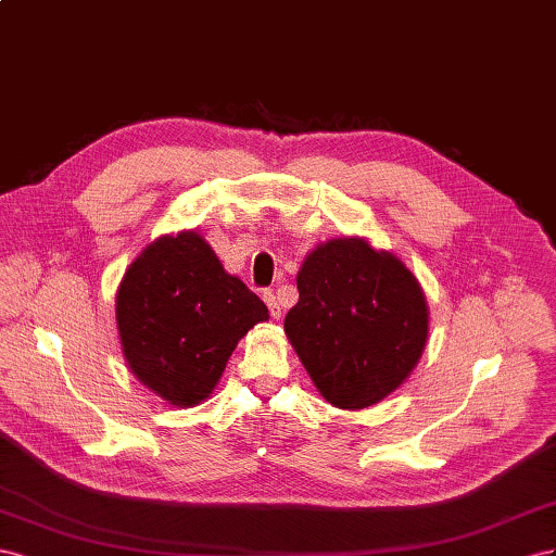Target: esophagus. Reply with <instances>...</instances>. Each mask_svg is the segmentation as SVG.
<instances>
[{"label": "esophagus", "instance_id": "esophagus-1", "mask_svg": "<svg viewBox=\"0 0 556 556\" xmlns=\"http://www.w3.org/2000/svg\"><path fill=\"white\" fill-rule=\"evenodd\" d=\"M263 300H265V305H267V309H269V316H273V319H279L281 316V307H279V300H277V295H275V291H265L263 293Z\"/></svg>", "mask_w": 556, "mask_h": 556}]
</instances>
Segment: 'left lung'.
<instances>
[{"label":"left lung","mask_w":556,"mask_h":556,"mask_svg":"<svg viewBox=\"0 0 556 556\" xmlns=\"http://www.w3.org/2000/svg\"><path fill=\"white\" fill-rule=\"evenodd\" d=\"M298 293L283 330L328 403L375 405L417 366L428 307L417 279L391 253L349 237L330 240L300 267Z\"/></svg>","instance_id":"1"}]
</instances>
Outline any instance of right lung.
Segmentation results:
<instances>
[{"mask_svg":"<svg viewBox=\"0 0 556 556\" xmlns=\"http://www.w3.org/2000/svg\"><path fill=\"white\" fill-rule=\"evenodd\" d=\"M116 319L141 384L186 407L214 391L232 349L267 319V307L226 273L200 235L181 232L161 237L128 267Z\"/></svg>","mask_w":556,"mask_h":556,"instance_id":"add662e5","label":"right lung"}]
</instances>
